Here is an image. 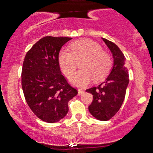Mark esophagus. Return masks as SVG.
Instances as JSON below:
<instances>
[{"mask_svg":"<svg viewBox=\"0 0 153 153\" xmlns=\"http://www.w3.org/2000/svg\"><path fill=\"white\" fill-rule=\"evenodd\" d=\"M84 91H84L83 89H78V94L80 96V95H81V94H83Z\"/></svg>","mask_w":153,"mask_h":153,"instance_id":"34e87169","label":"esophagus"}]
</instances>
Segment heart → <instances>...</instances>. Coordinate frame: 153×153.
Instances as JSON below:
<instances>
[{"instance_id":"1","label":"heart","mask_w":153,"mask_h":153,"mask_svg":"<svg viewBox=\"0 0 153 153\" xmlns=\"http://www.w3.org/2000/svg\"><path fill=\"white\" fill-rule=\"evenodd\" d=\"M79 63V71L70 77L72 84L84 86L92 79L99 81L110 72L112 61L109 54L102 50V47L91 40L84 39L72 42L69 51L61 50L58 55V62L62 73L69 77Z\"/></svg>"}]
</instances>
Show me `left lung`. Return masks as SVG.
<instances>
[{
  "mask_svg": "<svg viewBox=\"0 0 153 153\" xmlns=\"http://www.w3.org/2000/svg\"><path fill=\"white\" fill-rule=\"evenodd\" d=\"M102 40L112 53L113 67L102 83L86 91L93 95V101L88 106L90 113L97 119L108 121L118 112L123 103L129 75L123 53L113 42L105 38Z\"/></svg>",
  "mask_w": 153,
  "mask_h": 153,
  "instance_id": "8db88e82",
  "label": "left lung"
}]
</instances>
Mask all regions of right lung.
I'll return each mask as SVG.
<instances>
[{
    "label": "right lung",
    "instance_id": "add662e5",
    "mask_svg": "<svg viewBox=\"0 0 153 153\" xmlns=\"http://www.w3.org/2000/svg\"><path fill=\"white\" fill-rule=\"evenodd\" d=\"M72 38L46 36L27 52L22 69L25 99L35 115L48 123L63 118L68 102L78 94L61 72L58 55Z\"/></svg>",
    "mask_w": 153,
    "mask_h": 153
}]
</instances>
